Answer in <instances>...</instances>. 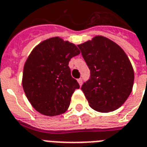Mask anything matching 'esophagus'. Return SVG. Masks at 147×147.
<instances>
[{"label": "esophagus", "instance_id": "obj_1", "mask_svg": "<svg viewBox=\"0 0 147 147\" xmlns=\"http://www.w3.org/2000/svg\"><path fill=\"white\" fill-rule=\"evenodd\" d=\"M78 81L80 85H81V84H82V82H83V81H82V78H79V79L78 80Z\"/></svg>", "mask_w": 147, "mask_h": 147}]
</instances>
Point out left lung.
I'll use <instances>...</instances> for the list:
<instances>
[{
  "label": "left lung",
  "instance_id": "obj_1",
  "mask_svg": "<svg viewBox=\"0 0 147 147\" xmlns=\"http://www.w3.org/2000/svg\"><path fill=\"white\" fill-rule=\"evenodd\" d=\"M78 46L90 69L89 79L81 87L89 106L102 113L118 109L133 87V68L127 55L102 36Z\"/></svg>",
  "mask_w": 147,
  "mask_h": 147
}]
</instances>
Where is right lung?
<instances>
[{"label": "right lung", "instance_id": "obj_1", "mask_svg": "<svg viewBox=\"0 0 147 147\" xmlns=\"http://www.w3.org/2000/svg\"><path fill=\"white\" fill-rule=\"evenodd\" d=\"M80 54L77 46L55 37L44 40L26 62L22 87L31 105L46 116L62 114L80 85L72 78L70 59Z\"/></svg>", "mask_w": 147, "mask_h": 147}]
</instances>
